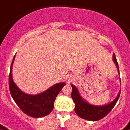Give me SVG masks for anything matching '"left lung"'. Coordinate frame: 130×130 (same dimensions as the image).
<instances>
[{
    "instance_id": "left-lung-1",
    "label": "left lung",
    "mask_w": 130,
    "mask_h": 130,
    "mask_svg": "<svg viewBox=\"0 0 130 130\" xmlns=\"http://www.w3.org/2000/svg\"><path fill=\"white\" fill-rule=\"evenodd\" d=\"M113 61L115 63L116 66L118 68V71L120 74L118 64L117 62L115 54H113ZM71 86L72 88L71 96L75 104V112L81 118L92 122L100 120L103 118H104L115 106L120 95V91L115 99L108 104L104 106H94L86 102L81 97L78 89L74 85L72 84Z\"/></svg>"
}]
</instances>
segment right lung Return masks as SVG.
I'll use <instances>...</instances> for the list:
<instances>
[{
	"instance_id": "add662e5",
	"label": "right lung",
	"mask_w": 130,
	"mask_h": 130,
	"mask_svg": "<svg viewBox=\"0 0 130 130\" xmlns=\"http://www.w3.org/2000/svg\"><path fill=\"white\" fill-rule=\"evenodd\" d=\"M14 58L12 62L9 74V89L12 97L20 110L29 116L42 118L48 115L53 110L56 98L66 84H56L47 90L36 95L26 94L18 88L12 79V69Z\"/></svg>"
}]
</instances>
